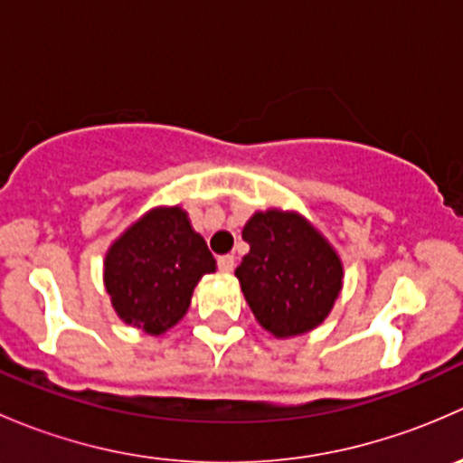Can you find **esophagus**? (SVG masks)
Here are the masks:
<instances>
[{"instance_id":"esophagus-1","label":"esophagus","mask_w":463,"mask_h":463,"mask_svg":"<svg viewBox=\"0 0 463 463\" xmlns=\"http://www.w3.org/2000/svg\"><path fill=\"white\" fill-rule=\"evenodd\" d=\"M217 264L223 273H231V270L235 269V255H222V258L217 260Z\"/></svg>"}]
</instances>
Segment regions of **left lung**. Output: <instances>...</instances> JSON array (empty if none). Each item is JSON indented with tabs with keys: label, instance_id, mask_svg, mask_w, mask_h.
<instances>
[{
	"label": "left lung",
	"instance_id": "1",
	"mask_svg": "<svg viewBox=\"0 0 463 463\" xmlns=\"http://www.w3.org/2000/svg\"><path fill=\"white\" fill-rule=\"evenodd\" d=\"M250 250L237 266L255 320L275 338H291L325 322L343 288L334 246L298 213H255L241 231Z\"/></svg>",
	"mask_w": 463,
	"mask_h": 463
}]
</instances>
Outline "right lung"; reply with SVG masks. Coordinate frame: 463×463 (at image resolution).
<instances>
[{
  "label": "right lung",
  "mask_w": 463,
  "mask_h": 463,
  "mask_svg": "<svg viewBox=\"0 0 463 463\" xmlns=\"http://www.w3.org/2000/svg\"><path fill=\"white\" fill-rule=\"evenodd\" d=\"M217 261L179 205L134 222L105 255V288L118 318L161 335L188 311L193 291Z\"/></svg>",
  "instance_id": "right-lung-1"
}]
</instances>
